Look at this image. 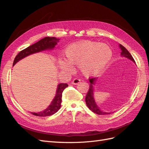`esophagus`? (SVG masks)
Returning a JSON list of instances; mask_svg holds the SVG:
<instances>
[{
    "instance_id": "34e87169",
    "label": "esophagus",
    "mask_w": 149,
    "mask_h": 149,
    "mask_svg": "<svg viewBox=\"0 0 149 149\" xmlns=\"http://www.w3.org/2000/svg\"><path fill=\"white\" fill-rule=\"evenodd\" d=\"M71 83H72V84H77L79 83H80V79L77 78H76L73 81H72Z\"/></svg>"
}]
</instances>
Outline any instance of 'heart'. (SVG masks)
<instances>
[{"instance_id": "obj_1", "label": "heart", "mask_w": 149, "mask_h": 149, "mask_svg": "<svg viewBox=\"0 0 149 149\" xmlns=\"http://www.w3.org/2000/svg\"><path fill=\"white\" fill-rule=\"evenodd\" d=\"M112 57L111 48L106 44L96 42L84 41L71 45L65 51V61L60 66L70 70L69 65L79 66L82 73L93 76L100 73Z\"/></svg>"}]
</instances>
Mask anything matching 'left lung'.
Instances as JSON below:
<instances>
[{"mask_svg":"<svg viewBox=\"0 0 149 149\" xmlns=\"http://www.w3.org/2000/svg\"><path fill=\"white\" fill-rule=\"evenodd\" d=\"M119 47L121 49L122 52H121V55L122 56H124L129 58L130 60H132L135 63V60L132 56V55H130V53L127 51V49H126L124 47H123L122 45H119ZM97 78H89V81L90 82L89 84V90L86 94V96L85 98V101H86V104L87 106L88 107L89 109L90 110H91L94 113H96L98 115H105V114H111V113H107V112H105L101 111L99 107L96 105V104L94 101V97H93V85H94V83L96 82Z\"/></svg>","mask_w":149,"mask_h":149,"instance_id":"left-lung-1","label":"left lung"}]
</instances>
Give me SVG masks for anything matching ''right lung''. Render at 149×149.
<instances>
[{"label": "right lung", "mask_w": 149, "mask_h": 149, "mask_svg": "<svg viewBox=\"0 0 149 149\" xmlns=\"http://www.w3.org/2000/svg\"><path fill=\"white\" fill-rule=\"evenodd\" d=\"M59 40L60 39H58L55 37H45L44 38L40 40L38 42L35 43L33 45H31V46L26 48L18 53V55L15 58L14 61H13V65H14L17 62L22 59V58L27 56L31 55V54L40 52L45 50V49L53 48L57 44V42H58ZM68 86V85L66 83H60L58 84L56 96L55 98L53 99L51 104L49 106L47 109L42 112H38V113H33L32 112L31 114L40 117H47L56 113L61 107L62 93Z\"/></svg>", "instance_id": "add662e5"}]
</instances>
